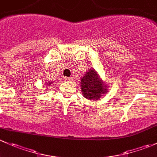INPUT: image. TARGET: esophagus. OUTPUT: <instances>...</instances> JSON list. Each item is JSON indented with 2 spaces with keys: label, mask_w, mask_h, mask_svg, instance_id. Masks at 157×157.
<instances>
[{
  "label": "esophagus",
  "mask_w": 157,
  "mask_h": 157,
  "mask_svg": "<svg viewBox=\"0 0 157 157\" xmlns=\"http://www.w3.org/2000/svg\"><path fill=\"white\" fill-rule=\"evenodd\" d=\"M64 79H65L66 81H72V77H69V78H68V77H65Z\"/></svg>",
  "instance_id": "34e87169"
}]
</instances>
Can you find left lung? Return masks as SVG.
<instances>
[{"label":"left lung","instance_id":"obj_1","mask_svg":"<svg viewBox=\"0 0 157 157\" xmlns=\"http://www.w3.org/2000/svg\"><path fill=\"white\" fill-rule=\"evenodd\" d=\"M83 96L87 99L97 101L106 94L107 86L99 78L98 72L94 69H90L80 81Z\"/></svg>","mask_w":157,"mask_h":157}]
</instances>
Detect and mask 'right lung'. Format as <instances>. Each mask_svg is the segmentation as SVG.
Segmentation results:
<instances>
[{
	"instance_id": "right-lung-1",
	"label": "right lung",
	"mask_w": 157,
	"mask_h": 157,
	"mask_svg": "<svg viewBox=\"0 0 157 157\" xmlns=\"http://www.w3.org/2000/svg\"><path fill=\"white\" fill-rule=\"evenodd\" d=\"M47 85H51V83H52V82H47Z\"/></svg>"
}]
</instances>
